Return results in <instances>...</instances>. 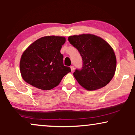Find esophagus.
Masks as SVG:
<instances>
[{"label": "esophagus", "mask_w": 135, "mask_h": 135, "mask_svg": "<svg viewBox=\"0 0 135 135\" xmlns=\"http://www.w3.org/2000/svg\"><path fill=\"white\" fill-rule=\"evenodd\" d=\"M71 71L73 72L74 71V66H71Z\"/></svg>", "instance_id": "34e87169"}]
</instances>
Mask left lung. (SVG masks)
Instances as JSON below:
<instances>
[{
    "instance_id": "left-lung-1",
    "label": "left lung",
    "mask_w": 135,
    "mask_h": 135,
    "mask_svg": "<svg viewBox=\"0 0 135 135\" xmlns=\"http://www.w3.org/2000/svg\"><path fill=\"white\" fill-rule=\"evenodd\" d=\"M68 40L82 58V69L73 74L79 84L90 91L108 84L115 74L117 63L111 46L100 37L90 34L69 36Z\"/></svg>"
}]
</instances>
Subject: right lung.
I'll return each mask as SVG.
<instances>
[{
  "label": "right lung",
  "mask_w": 135,
  "mask_h": 135,
  "mask_svg": "<svg viewBox=\"0 0 135 135\" xmlns=\"http://www.w3.org/2000/svg\"><path fill=\"white\" fill-rule=\"evenodd\" d=\"M66 38L45 36L31 44L21 55L20 62L22 78L29 84L43 90L58 86L71 68L63 64L60 52Z\"/></svg>",
  "instance_id": "obj_1"
}]
</instances>
